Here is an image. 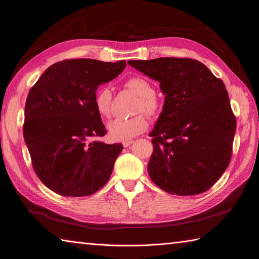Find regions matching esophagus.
Returning <instances> with one entry per match:
<instances>
[{
    "instance_id": "34e87169",
    "label": "esophagus",
    "mask_w": 259,
    "mask_h": 259,
    "mask_svg": "<svg viewBox=\"0 0 259 259\" xmlns=\"http://www.w3.org/2000/svg\"><path fill=\"white\" fill-rule=\"evenodd\" d=\"M133 143H134V142H133V140H126V142H123L122 145H123V147L126 148V147H130Z\"/></svg>"
}]
</instances>
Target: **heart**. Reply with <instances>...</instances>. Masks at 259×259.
<instances>
[{
	"instance_id": "b5f03b06",
	"label": "heart",
	"mask_w": 259,
	"mask_h": 259,
	"mask_svg": "<svg viewBox=\"0 0 259 259\" xmlns=\"http://www.w3.org/2000/svg\"><path fill=\"white\" fill-rule=\"evenodd\" d=\"M125 86L139 97L136 112H144L151 117H156L161 112V104L155 97L152 84L144 77H131ZM112 95L109 89L104 88L98 91L95 97V108L99 115L109 117L111 114ZM148 127V120L145 114H137L131 119H115L108 124L109 136L114 142H126L142 134Z\"/></svg>"
}]
</instances>
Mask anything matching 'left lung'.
Instances as JSON below:
<instances>
[{
    "label": "left lung",
    "instance_id": "1",
    "mask_svg": "<svg viewBox=\"0 0 259 259\" xmlns=\"http://www.w3.org/2000/svg\"><path fill=\"white\" fill-rule=\"evenodd\" d=\"M127 62L159 81L165 95L150 133L153 152L149 176L170 194L205 192L229 165L237 127L224 82L202 62L190 58Z\"/></svg>",
    "mask_w": 259,
    "mask_h": 259
}]
</instances>
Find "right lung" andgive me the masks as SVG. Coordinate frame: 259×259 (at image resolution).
I'll return each instance as SVG.
<instances>
[{"label": "right lung", "mask_w": 259, "mask_h": 259, "mask_svg": "<svg viewBox=\"0 0 259 259\" xmlns=\"http://www.w3.org/2000/svg\"><path fill=\"white\" fill-rule=\"evenodd\" d=\"M125 66V60H62L46 69L31 88L23 138L35 174L54 192L85 197L110 178L123 146L98 140L107 131L95 97L98 86L115 79Z\"/></svg>", "instance_id": "add662e5"}]
</instances>
